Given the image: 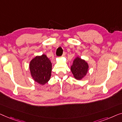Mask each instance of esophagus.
Segmentation results:
<instances>
[{"label":"esophagus","instance_id":"esophagus-1","mask_svg":"<svg viewBox=\"0 0 122 122\" xmlns=\"http://www.w3.org/2000/svg\"><path fill=\"white\" fill-rule=\"evenodd\" d=\"M65 55H66V52H63L62 55V56H65Z\"/></svg>","mask_w":122,"mask_h":122}]
</instances>
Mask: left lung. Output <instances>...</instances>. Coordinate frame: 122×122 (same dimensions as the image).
<instances>
[{
  "instance_id": "8db88e82",
  "label": "left lung",
  "mask_w": 122,
  "mask_h": 122,
  "mask_svg": "<svg viewBox=\"0 0 122 122\" xmlns=\"http://www.w3.org/2000/svg\"><path fill=\"white\" fill-rule=\"evenodd\" d=\"M88 63L79 57H76V59H75L71 67V72L77 80H81L85 76L88 72Z\"/></svg>"
}]
</instances>
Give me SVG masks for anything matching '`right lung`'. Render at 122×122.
<instances>
[{
	"instance_id": "1",
	"label": "right lung",
	"mask_w": 122,
	"mask_h": 122,
	"mask_svg": "<svg viewBox=\"0 0 122 122\" xmlns=\"http://www.w3.org/2000/svg\"><path fill=\"white\" fill-rule=\"evenodd\" d=\"M30 70L34 81L43 85L50 78L52 63L45 55L36 56L30 62Z\"/></svg>"
}]
</instances>
